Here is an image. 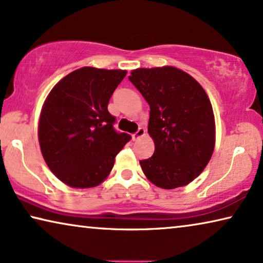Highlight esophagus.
I'll list each match as a JSON object with an SVG mask.
<instances>
[{"label":"esophagus","instance_id":"obj_1","mask_svg":"<svg viewBox=\"0 0 263 263\" xmlns=\"http://www.w3.org/2000/svg\"><path fill=\"white\" fill-rule=\"evenodd\" d=\"M145 133H146V131H145L144 127H139L138 130H137V132H135L132 135V139L133 140H137L138 138H140V137H143Z\"/></svg>","mask_w":263,"mask_h":263}]
</instances>
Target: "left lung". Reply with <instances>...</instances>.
I'll return each mask as SVG.
<instances>
[{"label":"left lung","mask_w":263,"mask_h":263,"mask_svg":"<svg viewBox=\"0 0 263 263\" xmlns=\"http://www.w3.org/2000/svg\"><path fill=\"white\" fill-rule=\"evenodd\" d=\"M128 79L150 105L152 157L140 160L162 189L187 185L204 170L215 147V118L206 93L193 77L171 66L138 68Z\"/></svg>","instance_id":"obj_1"}]
</instances>
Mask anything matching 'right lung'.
<instances>
[{"label": "right lung", "instance_id": "add662e5", "mask_svg": "<svg viewBox=\"0 0 263 263\" xmlns=\"http://www.w3.org/2000/svg\"><path fill=\"white\" fill-rule=\"evenodd\" d=\"M126 70L82 67L58 82L46 98L39 143L47 165L72 187H93L107 177L131 136L117 132L107 105Z\"/></svg>", "mask_w": 263, "mask_h": 263}]
</instances>
